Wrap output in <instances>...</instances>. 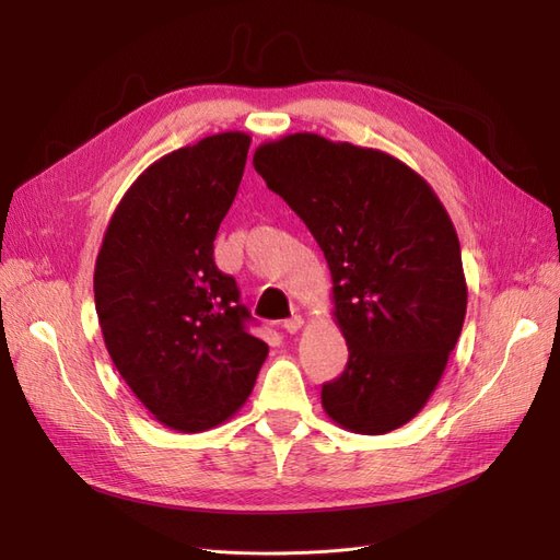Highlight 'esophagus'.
<instances>
[{"label":"esophagus","mask_w":560,"mask_h":560,"mask_svg":"<svg viewBox=\"0 0 560 560\" xmlns=\"http://www.w3.org/2000/svg\"><path fill=\"white\" fill-rule=\"evenodd\" d=\"M284 331L287 334H296V331H301V327H303V317L301 315H294V317H290V319H284Z\"/></svg>","instance_id":"obj_1"}]
</instances>
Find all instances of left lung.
Returning <instances> with one entry per match:
<instances>
[{
	"mask_svg": "<svg viewBox=\"0 0 560 560\" xmlns=\"http://www.w3.org/2000/svg\"><path fill=\"white\" fill-rule=\"evenodd\" d=\"M257 173L308 226L331 270L348 366L322 409L385 434L428 404L463 331L460 243L432 186L381 149L294 132L257 147Z\"/></svg>",
	"mask_w": 560,
	"mask_h": 560,
	"instance_id": "1",
	"label": "left lung"
}]
</instances>
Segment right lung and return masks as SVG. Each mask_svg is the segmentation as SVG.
<instances>
[{
    "instance_id": "add662e5",
    "label": "right lung",
    "mask_w": 560,
    "mask_h": 560,
    "mask_svg": "<svg viewBox=\"0 0 560 560\" xmlns=\"http://www.w3.org/2000/svg\"><path fill=\"white\" fill-rule=\"evenodd\" d=\"M249 142L226 130L151 163L116 206L95 259L114 366L161 425L184 434L238 413L268 354L245 329L238 284L212 259Z\"/></svg>"
}]
</instances>
